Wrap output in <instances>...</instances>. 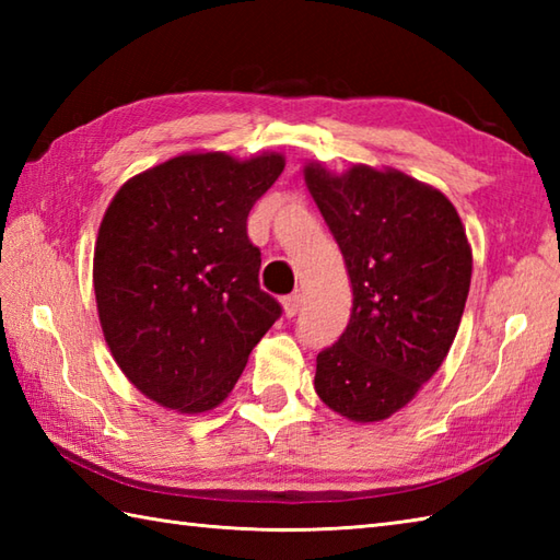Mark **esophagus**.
Masks as SVG:
<instances>
[{
	"mask_svg": "<svg viewBox=\"0 0 560 560\" xmlns=\"http://www.w3.org/2000/svg\"><path fill=\"white\" fill-rule=\"evenodd\" d=\"M301 303H303L301 293H291V295H287V299H283V315H287V317H295V315H299V311H301Z\"/></svg>",
	"mask_w": 560,
	"mask_h": 560,
	"instance_id": "1",
	"label": "esophagus"
}]
</instances>
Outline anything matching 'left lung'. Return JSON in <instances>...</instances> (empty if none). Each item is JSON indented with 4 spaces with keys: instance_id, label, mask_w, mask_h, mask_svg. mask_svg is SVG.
Instances as JSON below:
<instances>
[{
    "instance_id": "left-lung-1",
    "label": "left lung",
    "mask_w": 560,
    "mask_h": 560,
    "mask_svg": "<svg viewBox=\"0 0 560 560\" xmlns=\"http://www.w3.org/2000/svg\"><path fill=\"white\" fill-rule=\"evenodd\" d=\"M305 185L347 261L353 307L317 353L315 392L355 423L385 421L419 395L455 341L471 245L452 201L397 168L303 165Z\"/></svg>"
}]
</instances>
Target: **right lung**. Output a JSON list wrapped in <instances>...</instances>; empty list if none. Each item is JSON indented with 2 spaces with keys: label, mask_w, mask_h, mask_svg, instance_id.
<instances>
[{
  "label": "right lung",
  "mask_w": 560,
  "mask_h": 560,
  "mask_svg": "<svg viewBox=\"0 0 560 560\" xmlns=\"http://www.w3.org/2000/svg\"><path fill=\"white\" fill-rule=\"evenodd\" d=\"M277 151H192L117 189L93 249L98 319L141 395L180 413L229 397L281 305L259 289L247 213L277 183Z\"/></svg>",
  "instance_id": "1"
}]
</instances>
